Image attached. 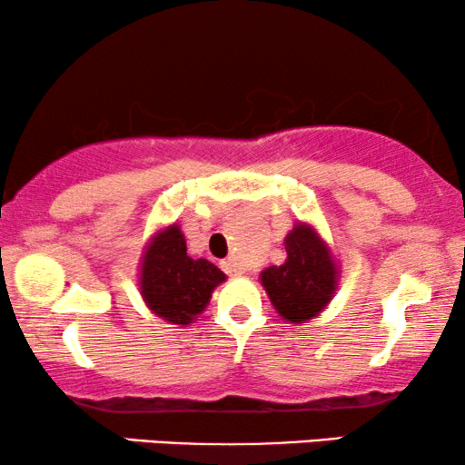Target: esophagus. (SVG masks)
<instances>
[{
	"label": "esophagus",
	"mask_w": 465,
	"mask_h": 465,
	"mask_svg": "<svg viewBox=\"0 0 465 465\" xmlns=\"http://www.w3.org/2000/svg\"><path fill=\"white\" fill-rule=\"evenodd\" d=\"M220 266H222V271L224 272H228V275H241V266H239V262L234 258H226V260H222L220 262Z\"/></svg>",
	"instance_id": "1"
}]
</instances>
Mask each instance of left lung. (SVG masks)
<instances>
[{"label":"left lung","instance_id":"8db88e82","mask_svg":"<svg viewBox=\"0 0 465 465\" xmlns=\"http://www.w3.org/2000/svg\"><path fill=\"white\" fill-rule=\"evenodd\" d=\"M288 258L262 271V285L277 313L290 323H304L326 309L336 290V266L326 243L307 224L285 237Z\"/></svg>","mask_w":465,"mask_h":465}]
</instances>
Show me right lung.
I'll return each mask as SVG.
<instances>
[{"label":"right lung","mask_w":465,"mask_h":465,"mask_svg":"<svg viewBox=\"0 0 465 465\" xmlns=\"http://www.w3.org/2000/svg\"><path fill=\"white\" fill-rule=\"evenodd\" d=\"M226 275L205 258H190L180 226H169L152 241L142 262V296L158 317L188 326L203 313L215 285Z\"/></svg>","instance_id":"add662e5"}]
</instances>
